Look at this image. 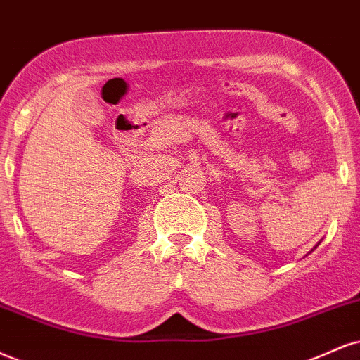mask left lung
<instances>
[{
  "instance_id": "1",
  "label": "left lung",
  "mask_w": 360,
  "mask_h": 360,
  "mask_svg": "<svg viewBox=\"0 0 360 360\" xmlns=\"http://www.w3.org/2000/svg\"><path fill=\"white\" fill-rule=\"evenodd\" d=\"M315 248H317V246H315Z\"/></svg>"
}]
</instances>
